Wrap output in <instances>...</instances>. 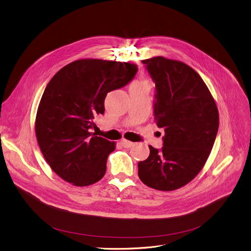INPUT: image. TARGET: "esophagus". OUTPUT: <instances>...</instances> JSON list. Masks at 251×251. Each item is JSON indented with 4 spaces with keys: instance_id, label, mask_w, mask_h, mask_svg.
<instances>
[{
    "instance_id": "obj_1",
    "label": "esophagus",
    "mask_w": 251,
    "mask_h": 251,
    "mask_svg": "<svg viewBox=\"0 0 251 251\" xmlns=\"http://www.w3.org/2000/svg\"><path fill=\"white\" fill-rule=\"evenodd\" d=\"M121 144H122L123 147H125V148H130V147L134 145V143H132V142H129V141L125 140V139L121 141Z\"/></svg>"
}]
</instances>
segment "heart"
I'll list each match as a JSON object with an SVG mask.
<instances>
[{
	"mask_svg": "<svg viewBox=\"0 0 251 251\" xmlns=\"http://www.w3.org/2000/svg\"><path fill=\"white\" fill-rule=\"evenodd\" d=\"M136 84H144L143 82H138V83H136Z\"/></svg>",
	"mask_w": 251,
	"mask_h": 251,
	"instance_id": "heart-1",
	"label": "heart"
}]
</instances>
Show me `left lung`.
<instances>
[{
	"instance_id": "8db88e82",
	"label": "left lung",
	"mask_w": 251,
	"mask_h": 251,
	"mask_svg": "<svg viewBox=\"0 0 251 251\" xmlns=\"http://www.w3.org/2000/svg\"><path fill=\"white\" fill-rule=\"evenodd\" d=\"M142 63L155 83L154 116L165 136L160 150L149 146L138 174L152 188L174 190L193 180L207 161L219 128L218 108L193 68L163 56Z\"/></svg>"
}]
</instances>
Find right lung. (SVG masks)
<instances>
[{
	"label": "right lung",
	"mask_w": 251,
	"mask_h": 251,
	"mask_svg": "<svg viewBox=\"0 0 251 251\" xmlns=\"http://www.w3.org/2000/svg\"><path fill=\"white\" fill-rule=\"evenodd\" d=\"M134 64L80 60L58 71L42 94L36 114L39 148L51 169L77 186L99 181L115 143L90 130L104 113L108 92L135 78Z\"/></svg>",
	"instance_id": "obj_1"
}]
</instances>
